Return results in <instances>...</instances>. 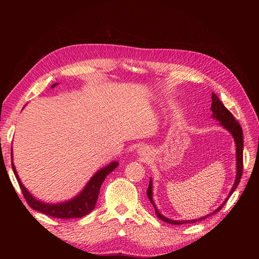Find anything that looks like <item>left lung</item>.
I'll use <instances>...</instances> for the list:
<instances>
[{"label":"left lung","mask_w":259,"mask_h":259,"mask_svg":"<svg viewBox=\"0 0 259 259\" xmlns=\"http://www.w3.org/2000/svg\"><path fill=\"white\" fill-rule=\"evenodd\" d=\"M210 110L213 112L211 116L213 119H216L217 121L221 122L222 126H224L227 131H229L230 134L232 135L234 143H236V153H237V175H236V180H234V184L232 189L230 190L228 197L226 198V200L224 201L223 204L219 206L217 209H215L211 214H215L217 211H219L222 209V207L226 204V202L228 201V199L230 198V195L233 193V191L237 189V187L240 183V179L242 177V173H243V134H242V127L241 125L237 122V120L234 119V116L232 115V113L227 109L224 104L222 103L219 98L216 96V94H211V106H210ZM147 195L149 200L152 203V205L155 208V214L160 219H162L163 222H165L167 224L170 225H183V224H187V223H195V222H200L203 221V219L207 218L208 216H210L211 214H208L204 217H201L199 219H192V221H171L169 218H166L165 216H163L160 211L156 208L153 199H152V182L150 179V183H149V187L147 190Z\"/></svg>","instance_id":"left-lung-1"}]
</instances>
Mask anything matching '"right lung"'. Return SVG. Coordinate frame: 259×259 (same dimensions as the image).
<instances>
[{
  "label": "right lung",
  "instance_id": "add662e5",
  "mask_svg": "<svg viewBox=\"0 0 259 259\" xmlns=\"http://www.w3.org/2000/svg\"><path fill=\"white\" fill-rule=\"evenodd\" d=\"M57 83L53 84L51 88L54 89ZM12 153V168L14 170L15 177H16L17 182L20 186V189L22 191L23 197H25L28 204L33 209L41 211V213L49 215L52 217L67 219V218H81L85 215L90 214L91 211L95 208V204L98 199V194L101 184L104 183L106 177L113 171L119 163L113 161L109 165L105 166L104 168L99 169L96 174L90 179V182L84 187V189L71 200L67 202L57 203V204H50V203H45L40 200L35 199L32 194H31L27 188L22 185L21 180L17 174V170L15 168L13 163V151Z\"/></svg>",
  "mask_w": 259,
  "mask_h": 259
}]
</instances>
